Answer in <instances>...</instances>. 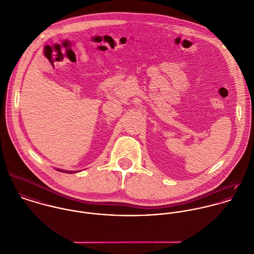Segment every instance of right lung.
Listing matches in <instances>:
<instances>
[{
    "mask_svg": "<svg viewBox=\"0 0 254 254\" xmlns=\"http://www.w3.org/2000/svg\"><path fill=\"white\" fill-rule=\"evenodd\" d=\"M63 172H65V173H72V172H66V171H63Z\"/></svg>",
    "mask_w": 254,
    "mask_h": 254,
    "instance_id": "add662e5",
    "label": "right lung"
}]
</instances>
